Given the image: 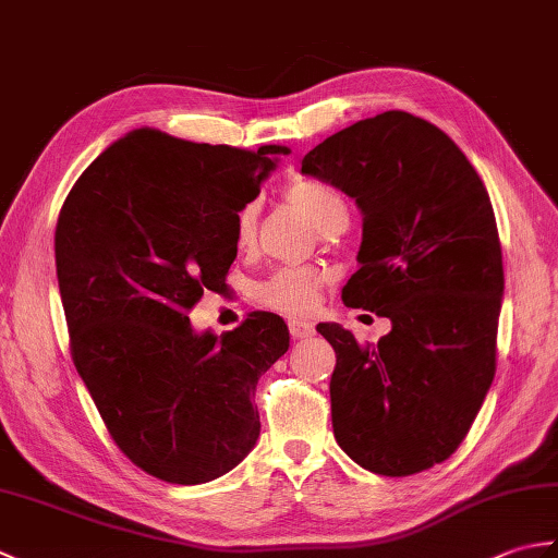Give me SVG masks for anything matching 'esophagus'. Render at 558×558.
<instances>
[{"mask_svg":"<svg viewBox=\"0 0 558 558\" xmlns=\"http://www.w3.org/2000/svg\"><path fill=\"white\" fill-rule=\"evenodd\" d=\"M288 326H290V336L294 340H302V338L314 336V326L310 322H300V318H292Z\"/></svg>","mask_w":558,"mask_h":558,"instance_id":"1","label":"esophagus"}]
</instances>
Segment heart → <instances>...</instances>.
Returning <instances> with one entry per match:
<instances>
[{"mask_svg":"<svg viewBox=\"0 0 558 558\" xmlns=\"http://www.w3.org/2000/svg\"><path fill=\"white\" fill-rule=\"evenodd\" d=\"M290 204L302 210L306 218L314 222V228L324 234L345 230L350 222V210L345 198L330 184L314 182V180H298L288 186L286 192ZM256 220H258V204L248 201L236 213L234 222V240L236 246L246 248L256 236ZM326 272L312 266H290L280 268L268 276L264 282H258L254 298L260 306H268L272 312L282 314H306L316 304L318 288L324 286Z\"/></svg>","mask_w":558,"mask_h":558,"instance_id":"1","label":"heart"}]
</instances>
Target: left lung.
<instances>
[{
    "label": "left lung",
    "mask_w": 558,
    "mask_h": 558,
    "mask_svg": "<svg viewBox=\"0 0 558 558\" xmlns=\"http://www.w3.org/2000/svg\"><path fill=\"white\" fill-rule=\"evenodd\" d=\"M302 174L362 210L360 270L342 302L390 318L376 345L316 326L338 357L336 441L376 475L429 470L456 453L496 372L504 264L487 189L453 138L400 110L328 136Z\"/></svg>",
    "instance_id": "1"
}]
</instances>
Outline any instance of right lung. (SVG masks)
Segmentation results:
<instances>
[{"mask_svg":"<svg viewBox=\"0 0 558 558\" xmlns=\"http://www.w3.org/2000/svg\"><path fill=\"white\" fill-rule=\"evenodd\" d=\"M286 153L141 126L88 165L59 213L54 260L76 372L122 453L162 482L222 477L256 446L252 398L290 348L286 322L256 312L218 338L196 333L186 314L220 290L236 213Z\"/></svg>","mask_w":558,"mask_h":558,"instance_id":"1","label":"right lung"}]
</instances>
